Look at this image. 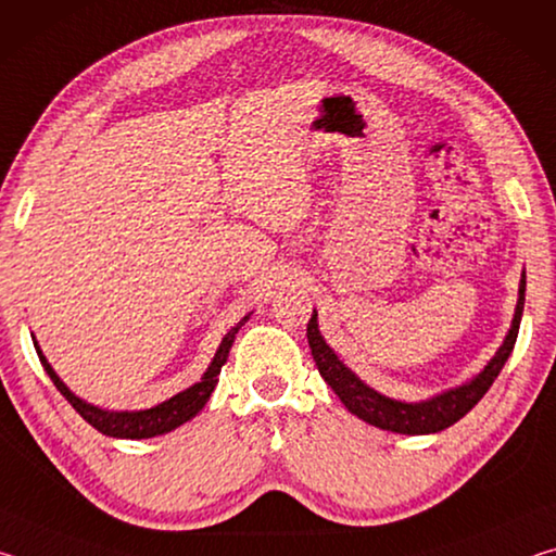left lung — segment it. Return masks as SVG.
<instances>
[{"instance_id": "left-lung-1", "label": "left lung", "mask_w": 556, "mask_h": 556, "mask_svg": "<svg viewBox=\"0 0 556 556\" xmlns=\"http://www.w3.org/2000/svg\"><path fill=\"white\" fill-rule=\"evenodd\" d=\"M522 308H525V275L520 279V299H517L510 333L505 336L501 351H497L493 361L485 365V370L481 375H476L470 382L460 384L456 390H448L434 400L417 402V404L382 397L380 392L370 390L368 384L357 380L355 375L348 370L341 361H338V355L331 351V348L326 345L321 333H318L316 312L306 326V338H308V345H312V355L316 361L318 372H321V378L331 384V390L341 397L348 412L355 414L357 419L368 421L372 427L397 431V434H434V431L456 425L460 417H466V414L481 402L483 394L491 390V384L495 382L497 375H501L505 361L510 357L515 348L517 331H520Z\"/></svg>"}]
</instances>
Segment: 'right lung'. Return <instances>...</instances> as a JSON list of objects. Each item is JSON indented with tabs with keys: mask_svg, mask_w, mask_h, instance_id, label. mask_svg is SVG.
Listing matches in <instances>:
<instances>
[{
	"mask_svg": "<svg viewBox=\"0 0 556 556\" xmlns=\"http://www.w3.org/2000/svg\"><path fill=\"white\" fill-rule=\"evenodd\" d=\"M244 321H248V316H244L238 326H232L228 336L223 338L218 353H215L211 368L205 370L201 382H195L193 388L178 392V394H174L172 400H166L162 404H156V407L142 409V412H108V409L92 407V404L83 402L80 397H75V394L61 382L59 375L53 372L49 361H46L43 353H41L39 343L34 341V345H36V353H39V361L43 365V370L49 372V378L55 384V390H59L63 397L73 404V409L78 412L90 427H96L100 434L115 437V439H149V437L166 434V431L181 427L184 421L193 419L195 414L203 409V404L211 400V392L215 390V384H218V375H220V368L225 365V361H228V353H230V345L235 341V333L240 331V326Z\"/></svg>",
	"mask_w": 556,
	"mask_h": 556,
	"instance_id": "add662e5",
	"label": "right lung"
}]
</instances>
